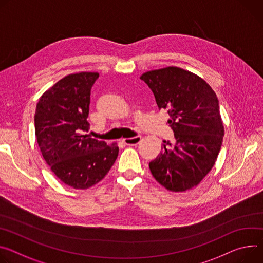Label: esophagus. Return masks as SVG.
<instances>
[{
  "mask_svg": "<svg viewBox=\"0 0 263 263\" xmlns=\"http://www.w3.org/2000/svg\"><path fill=\"white\" fill-rule=\"evenodd\" d=\"M140 140H141V136H135V137H131V138H124L123 142L128 146H135V145L139 144Z\"/></svg>",
  "mask_w": 263,
  "mask_h": 263,
  "instance_id": "obj_1",
  "label": "esophagus"
}]
</instances>
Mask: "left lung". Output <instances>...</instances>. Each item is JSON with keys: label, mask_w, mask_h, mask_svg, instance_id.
Listing matches in <instances>:
<instances>
[{"label": "left lung", "mask_w": 263, "mask_h": 263, "mask_svg": "<svg viewBox=\"0 0 263 263\" xmlns=\"http://www.w3.org/2000/svg\"><path fill=\"white\" fill-rule=\"evenodd\" d=\"M158 109H166L175 142L163 140L160 153L149 163L156 181L171 192L198 185L219 154L224 128L216 93L200 77L178 67L141 74Z\"/></svg>", "instance_id": "left-lung-1"}]
</instances>
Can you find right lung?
<instances>
[{"mask_svg": "<svg viewBox=\"0 0 263 263\" xmlns=\"http://www.w3.org/2000/svg\"><path fill=\"white\" fill-rule=\"evenodd\" d=\"M98 72L69 74L43 93L34 114L35 136L46 163L65 184L86 190L100 182L118 155L113 142L88 137L90 94Z\"/></svg>", "mask_w": 263, "mask_h": 263, "instance_id": "add662e5", "label": "right lung"}]
</instances>
